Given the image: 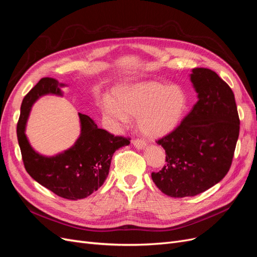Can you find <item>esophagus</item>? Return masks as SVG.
Returning a JSON list of instances; mask_svg holds the SVG:
<instances>
[{
    "instance_id": "34e87169",
    "label": "esophagus",
    "mask_w": 257,
    "mask_h": 257,
    "mask_svg": "<svg viewBox=\"0 0 257 257\" xmlns=\"http://www.w3.org/2000/svg\"><path fill=\"white\" fill-rule=\"evenodd\" d=\"M132 143H133V145L137 148V149H144V148L147 145L145 141H143V139H139V138L133 139V141H132Z\"/></svg>"
}]
</instances>
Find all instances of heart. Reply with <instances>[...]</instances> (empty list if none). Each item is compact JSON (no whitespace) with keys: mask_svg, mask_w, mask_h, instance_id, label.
Masks as SVG:
<instances>
[{"mask_svg":"<svg viewBox=\"0 0 257 257\" xmlns=\"http://www.w3.org/2000/svg\"><path fill=\"white\" fill-rule=\"evenodd\" d=\"M114 98L105 96L102 99L105 116L121 127L127 125L130 116H137L139 128L150 137L172 132L186 108V96L181 88L157 81L123 85L115 91Z\"/></svg>","mask_w":257,"mask_h":257,"instance_id":"1","label":"heart"}]
</instances>
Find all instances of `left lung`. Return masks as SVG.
<instances>
[{
    "instance_id": "left-lung-1",
    "label": "left lung",
    "mask_w": 257,
    "mask_h": 257,
    "mask_svg": "<svg viewBox=\"0 0 257 257\" xmlns=\"http://www.w3.org/2000/svg\"><path fill=\"white\" fill-rule=\"evenodd\" d=\"M191 80L198 100L181 123L157 143L166 164L151 177L170 197L195 196L226 176L239 136L234 92L215 72L196 67Z\"/></svg>"
}]
</instances>
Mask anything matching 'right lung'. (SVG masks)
<instances>
[{"label":"right lung","instance_id":"add662e5","mask_svg":"<svg viewBox=\"0 0 257 257\" xmlns=\"http://www.w3.org/2000/svg\"><path fill=\"white\" fill-rule=\"evenodd\" d=\"M61 84L54 78L45 77L25 96L17 123V137L22 161L28 174L56 195L77 200L89 196L102 186L109 173L112 155L131 138L114 136L96 124L87 114L79 113L81 134L78 141L64 153L46 158L31 148L25 134L31 107L44 95H61Z\"/></svg>","mask_w":257,"mask_h":257}]
</instances>
